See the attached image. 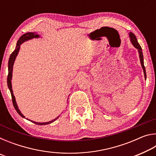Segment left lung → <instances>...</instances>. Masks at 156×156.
Returning <instances> with one entry per match:
<instances>
[{
  "label": "left lung",
  "mask_w": 156,
  "mask_h": 156,
  "mask_svg": "<svg viewBox=\"0 0 156 156\" xmlns=\"http://www.w3.org/2000/svg\"><path fill=\"white\" fill-rule=\"evenodd\" d=\"M129 38H130L131 42L133 45L136 47V48L138 49V51L139 52V57H140V63H141V66L142 69H143V72H144V78L145 79L147 78V74H146V70H145V67L144 65V58H143V54H142V48L140 45L139 43H138V41H137V38L136 36L134 34L130 32L129 33Z\"/></svg>",
  "instance_id": "left-lung-1"
}]
</instances>
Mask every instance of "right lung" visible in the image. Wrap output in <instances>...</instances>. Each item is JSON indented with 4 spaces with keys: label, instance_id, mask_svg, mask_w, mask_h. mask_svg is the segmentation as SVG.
I'll use <instances>...</instances> for the list:
<instances>
[{
    "label": "right lung",
    "instance_id": "add662e5",
    "mask_svg": "<svg viewBox=\"0 0 156 156\" xmlns=\"http://www.w3.org/2000/svg\"><path fill=\"white\" fill-rule=\"evenodd\" d=\"M39 37H40V36H39L38 34H37L36 32H28V33H26L25 34H23L22 36H20V38H19V40H18V42H17L16 47L15 50L12 53V54L10 55V57H9V61H8V76H7V86H8V88L9 89V91H10V92H11L13 105H14V107L15 108L16 111V112H17V113L21 116V117H23V118H25V117L22 114V113H21L20 111L19 110V109H18V105L16 104V102L15 97L14 96V94H13L12 86V78L13 66H14V61H15V60H16V58L17 55L18 54V52H19V49H20V47L21 44L24 43L25 41H29V40H30V39H32V38H39ZM58 117H59V116H58ZM58 117H57L56 118H55L54 120H51V121H49V122H34V121L29 120V119H27V120L31 121V122H34V124H36V125H48V124H50V123H51L53 122H54L55 120H56V119H58Z\"/></svg>",
    "mask_w": 156,
    "mask_h": 156
}]
</instances>
